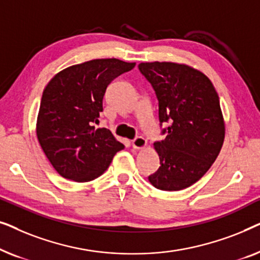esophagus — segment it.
Returning a JSON list of instances; mask_svg holds the SVG:
<instances>
[{"mask_svg": "<svg viewBox=\"0 0 260 260\" xmlns=\"http://www.w3.org/2000/svg\"><path fill=\"white\" fill-rule=\"evenodd\" d=\"M131 145H133L134 149H142L147 145V140L144 137L138 136L131 141Z\"/></svg>", "mask_w": 260, "mask_h": 260, "instance_id": "1", "label": "esophagus"}]
</instances>
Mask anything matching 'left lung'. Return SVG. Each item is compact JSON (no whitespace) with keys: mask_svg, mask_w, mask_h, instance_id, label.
I'll return each instance as SVG.
<instances>
[{"mask_svg":"<svg viewBox=\"0 0 260 260\" xmlns=\"http://www.w3.org/2000/svg\"><path fill=\"white\" fill-rule=\"evenodd\" d=\"M138 70L154 88L158 120L168 125L155 142L159 168L149 181L161 190H181L207 173L225 138L219 95L204 73L175 62H142Z\"/></svg>","mask_w":260,"mask_h":260,"instance_id":"1","label":"left lung"}]
</instances>
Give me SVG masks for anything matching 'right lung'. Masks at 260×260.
Returning a JSON list of instances; mask_svg holds the SVG:
<instances>
[{
  "mask_svg": "<svg viewBox=\"0 0 260 260\" xmlns=\"http://www.w3.org/2000/svg\"><path fill=\"white\" fill-rule=\"evenodd\" d=\"M135 62L95 59L67 67L42 93L37 135L45 155L65 179L87 182L109 168L124 145L105 127L95 129L106 88Z\"/></svg>",
  "mask_w": 260,
  "mask_h": 260,
  "instance_id": "add662e5",
  "label": "right lung"
}]
</instances>
